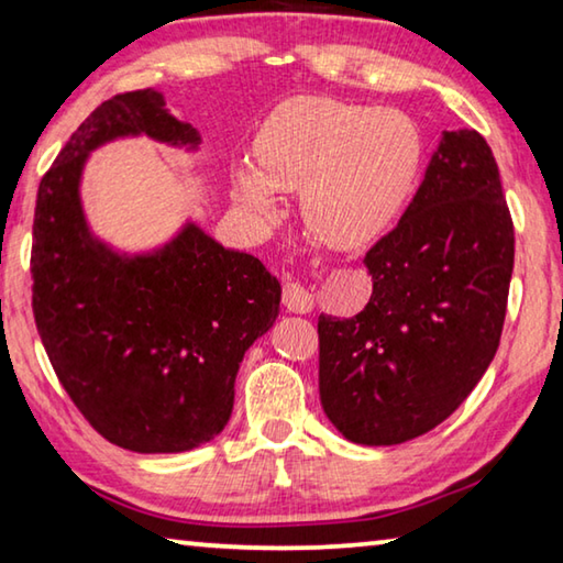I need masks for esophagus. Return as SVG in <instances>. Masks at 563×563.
<instances>
[{
    "label": "esophagus",
    "instance_id": "1",
    "mask_svg": "<svg viewBox=\"0 0 563 563\" xmlns=\"http://www.w3.org/2000/svg\"><path fill=\"white\" fill-rule=\"evenodd\" d=\"M283 302L292 313H310L313 310V290L300 280H288L283 285Z\"/></svg>",
    "mask_w": 563,
    "mask_h": 563
}]
</instances>
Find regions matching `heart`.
<instances>
[{"mask_svg": "<svg viewBox=\"0 0 563 563\" xmlns=\"http://www.w3.org/2000/svg\"><path fill=\"white\" fill-rule=\"evenodd\" d=\"M255 165L230 169L240 208L261 225L280 216V192L300 190L318 240L351 247L378 238L404 210L423 165L418 124L394 107L292 97L255 135Z\"/></svg>", "mask_w": 563, "mask_h": 563, "instance_id": "b5f03b06", "label": "heart"}]
</instances>
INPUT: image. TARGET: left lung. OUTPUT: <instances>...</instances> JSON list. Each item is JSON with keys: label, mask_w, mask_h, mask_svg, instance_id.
Masks as SVG:
<instances>
[{"label": "left lung", "mask_w": 563, "mask_h": 563, "mask_svg": "<svg viewBox=\"0 0 563 563\" xmlns=\"http://www.w3.org/2000/svg\"><path fill=\"white\" fill-rule=\"evenodd\" d=\"M358 316H320V404L347 441L396 445L445 421L494 361L514 222L476 130L443 132L396 230L365 255Z\"/></svg>", "instance_id": "left-lung-1"}]
</instances>
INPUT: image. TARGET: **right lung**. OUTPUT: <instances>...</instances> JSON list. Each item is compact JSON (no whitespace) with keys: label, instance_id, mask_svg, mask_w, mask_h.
<instances>
[{"label":"right lung","instance_id":"1","mask_svg":"<svg viewBox=\"0 0 563 563\" xmlns=\"http://www.w3.org/2000/svg\"><path fill=\"white\" fill-rule=\"evenodd\" d=\"M128 137L187 153L202 142L153 87L97 107L40 183L32 308L52 368L95 431L135 453H183L228 426L240 363L278 320L283 288L195 220L135 253L97 235L82 202L87 159Z\"/></svg>","mask_w":563,"mask_h":563}]
</instances>
